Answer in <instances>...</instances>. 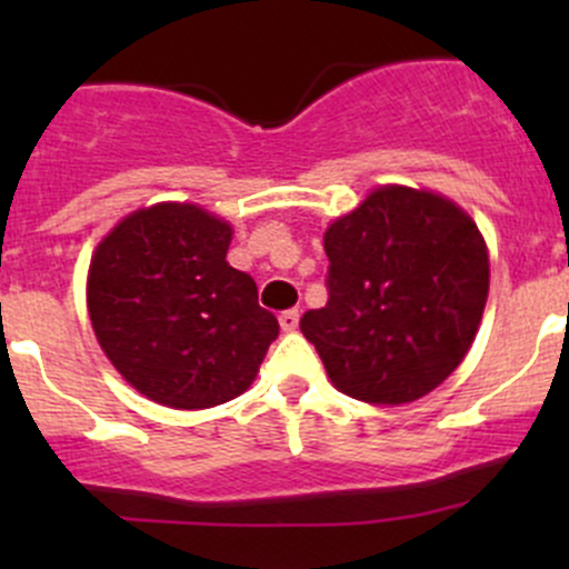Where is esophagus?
<instances>
[{
  "instance_id": "34e87169",
  "label": "esophagus",
  "mask_w": 569,
  "mask_h": 569,
  "mask_svg": "<svg viewBox=\"0 0 569 569\" xmlns=\"http://www.w3.org/2000/svg\"><path fill=\"white\" fill-rule=\"evenodd\" d=\"M278 319H280V330H283V332H295L297 325H300V311H297V308H289V311L280 313Z\"/></svg>"
}]
</instances>
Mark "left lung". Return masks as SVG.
I'll list each match as a JSON object with an SVG mask.
<instances>
[{"instance_id":"left-lung-1","label":"left lung","mask_w":569,"mask_h":569,"mask_svg":"<svg viewBox=\"0 0 569 569\" xmlns=\"http://www.w3.org/2000/svg\"><path fill=\"white\" fill-rule=\"evenodd\" d=\"M327 306L300 330L332 386L371 405L435 391L468 355L485 313V239L451 200L380 187L325 233Z\"/></svg>"}]
</instances>
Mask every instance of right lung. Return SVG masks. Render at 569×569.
Wrapping results in <instances>:
<instances>
[{"instance_id": "right-lung-1", "label": "right lung", "mask_w": 569, "mask_h": 569, "mask_svg": "<svg viewBox=\"0 0 569 569\" xmlns=\"http://www.w3.org/2000/svg\"><path fill=\"white\" fill-rule=\"evenodd\" d=\"M231 226L192 203L126 217L88 274L96 338L126 382L176 410H203L248 391L274 313L256 280L226 261Z\"/></svg>"}]
</instances>
